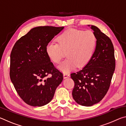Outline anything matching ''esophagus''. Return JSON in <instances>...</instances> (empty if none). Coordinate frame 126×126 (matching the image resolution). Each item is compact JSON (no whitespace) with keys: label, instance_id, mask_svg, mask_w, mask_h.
<instances>
[{"label":"esophagus","instance_id":"34e87169","mask_svg":"<svg viewBox=\"0 0 126 126\" xmlns=\"http://www.w3.org/2000/svg\"><path fill=\"white\" fill-rule=\"evenodd\" d=\"M69 77V74H68V73H65L63 74V77H64V78H67L68 77Z\"/></svg>","mask_w":126,"mask_h":126}]
</instances>
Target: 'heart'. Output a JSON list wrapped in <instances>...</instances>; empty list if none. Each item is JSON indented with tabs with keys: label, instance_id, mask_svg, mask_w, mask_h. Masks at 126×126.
Returning a JSON list of instances; mask_svg holds the SVG:
<instances>
[{
	"label": "heart",
	"instance_id": "heart-1",
	"mask_svg": "<svg viewBox=\"0 0 126 126\" xmlns=\"http://www.w3.org/2000/svg\"><path fill=\"white\" fill-rule=\"evenodd\" d=\"M58 42H49L46 53L53 62L58 64L64 57V51H67L68 57L58 66V69L67 73L77 65L82 67L89 63L94 52L97 39L90 30L69 29L59 36Z\"/></svg>",
	"mask_w": 126,
	"mask_h": 126
}]
</instances>
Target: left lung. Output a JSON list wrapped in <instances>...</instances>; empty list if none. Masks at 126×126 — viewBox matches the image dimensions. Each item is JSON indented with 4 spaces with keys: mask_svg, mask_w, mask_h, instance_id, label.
Returning <instances> with one entry per match:
<instances>
[{
    "mask_svg": "<svg viewBox=\"0 0 126 126\" xmlns=\"http://www.w3.org/2000/svg\"><path fill=\"white\" fill-rule=\"evenodd\" d=\"M91 28L97 39L93 56L84 68L71 74L74 82L73 99L84 106H92L103 98L109 89L116 67L111 40L97 27L91 25Z\"/></svg>",
    "mask_w": 126,
    "mask_h": 126,
    "instance_id": "8db88e82",
    "label": "left lung"
}]
</instances>
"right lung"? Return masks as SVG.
<instances>
[{
    "label": "right lung",
    "instance_id": "1",
    "mask_svg": "<svg viewBox=\"0 0 126 126\" xmlns=\"http://www.w3.org/2000/svg\"><path fill=\"white\" fill-rule=\"evenodd\" d=\"M63 28L35 27L17 40L12 49L10 79L20 97L30 106L48 104L62 82L63 74L50 62L46 48ZM49 74L51 77H48Z\"/></svg>",
    "mask_w": 126,
    "mask_h": 126
}]
</instances>
